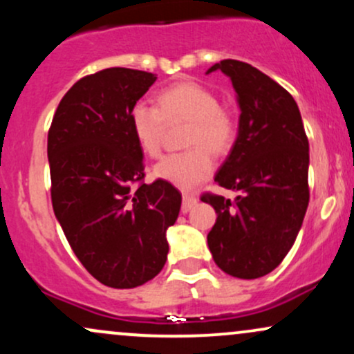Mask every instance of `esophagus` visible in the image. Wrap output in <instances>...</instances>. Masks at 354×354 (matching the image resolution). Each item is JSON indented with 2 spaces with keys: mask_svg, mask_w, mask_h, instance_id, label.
<instances>
[{
  "mask_svg": "<svg viewBox=\"0 0 354 354\" xmlns=\"http://www.w3.org/2000/svg\"><path fill=\"white\" fill-rule=\"evenodd\" d=\"M198 203V198L196 196H193V194H188V193H185L183 194V205H181V211L183 213H188V211L193 208L194 205H196Z\"/></svg>",
  "mask_w": 354,
  "mask_h": 354,
  "instance_id": "34e87169",
  "label": "esophagus"
}]
</instances>
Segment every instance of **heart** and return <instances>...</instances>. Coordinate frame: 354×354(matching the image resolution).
I'll use <instances>...</instances> for the list:
<instances>
[{
	"instance_id": "b5f03b06",
	"label": "heart",
	"mask_w": 354,
	"mask_h": 354,
	"mask_svg": "<svg viewBox=\"0 0 354 354\" xmlns=\"http://www.w3.org/2000/svg\"><path fill=\"white\" fill-rule=\"evenodd\" d=\"M189 120L186 146L189 149L161 158L153 174L180 189H193L208 180L214 169L213 151L225 154L238 136L236 118L219 104L216 93L193 80L169 84L158 93L156 104L138 101L129 111V123L138 146L146 156H158L166 124Z\"/></svg>"
}]
</instances>
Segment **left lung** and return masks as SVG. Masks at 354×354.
I'll use <instances>...</instances> for the list:
<instances>
[{
    "label": "left lung",
    "instance_id": "8db88e82",
    "mask_svg": "<svg viewBox=\"0 0 354 354\" xmlns=\"http://www.w3.org/2000/svg\"><path fill=\"white\" fill-rule=\"evenodd\" d=\"M238 93V138L214 181L239 191L234 201L203 193L218 218L208 233L214 263L234 278L265 276L293 246L310 203V145L293 96L251 64L223 59Z\"/></svg>",
    "mask_w": 354,
    "mask_h": 354
}]
</instances>
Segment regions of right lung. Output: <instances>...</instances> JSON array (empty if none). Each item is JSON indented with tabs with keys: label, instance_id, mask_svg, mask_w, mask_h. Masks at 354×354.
Returning <instances> with one entry per match:
<instances>
[{
	"label": "right lung",
	"instance_id": "add662e5",
	"mask_svg": "<svg viewBox=\"0 0 354 354\" xmlns=\"http://www.w3.org/2000/svg\"><path fill=\"white\" fill-rule=\"evenodd\" d=\"M153 73L108 68L76 81L48 131L51 203L81 265L109 288H136L163 270L166 230L181 193L145 183L143 151L129 123Z\"/></svg>",
	"mask_w": 354,
	"mask_h": 354
}]
</instances>
